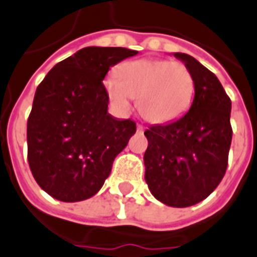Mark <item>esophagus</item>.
I'll return each instance as SVG.
<instances>
[{"label":"esophagus","mask_w":257,"mask_h":257,"mask_svg":"<svg viewBox=\"0 0 257 257\" xmlns=\"http://www.w3.org/2000/svg\"><path fill=\"white\" fill-rule=\"evenodd\" d=\"M137 131H138V133H143V131H145V127L143 126H141V124H138V126H137Z\"/></svg>","instance_id":"esophagus-1"}]
</instances>
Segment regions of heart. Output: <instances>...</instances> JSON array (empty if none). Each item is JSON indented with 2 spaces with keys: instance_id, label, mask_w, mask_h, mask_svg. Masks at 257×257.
I'll return each instance as SVG.
<instances>
[{
  "instance_id": "1",
  "label": "heart",
  "mask_w": 257,
  "mask_h": 257,
  "mask_svg": "<svg viewBox=\"0 0 257 257\" xmlns=\"http://www.w3.org/2000/svg\"><path fill=\"white\" fill-rule=\"evenodd\" d=\"M110 103L119 114L131 110L134 96L150 122L167 123L182 116L194 99L195 77L182 62L166 59L127 61L103 81Z\"/></svg>"
}]
</instances>
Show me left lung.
<instances>
[{"label": "left lung", "instance_id": "1", "mask_svg": "<svg viewBox=\"0 0 257 257\" xmlns=\"http://www.w3.org/2000/svg\"><path fill=\"white\" fill-rule=\"evenodd\" d=\"M174 57L194 74V100L180 118L145 131L149 147L143 161L155 199L183 208L204 200L224 176L232 141L231 99L216 75L194 57Z\"/></svg>", "mask_w": 257, "mask_h": 257}]
</instances>
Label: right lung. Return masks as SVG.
<instances>
[{"mask_svg":"<svg viewBox=\"0 0 257 257\" xmlns=\"http://www.w3.org/2000/svg\"><path fill=\"white\" fill-rule=\"evenodd\" d=\"M137 54L124 47H83L37 87L28 119L29 166L38 186L57 200L94 196L135 134V122L107 112L102 81L110 67Z\"/></svg>","mask_w":257,"mask_h":257,"instance_id":"1","label":"right lung"}]
</instances>
